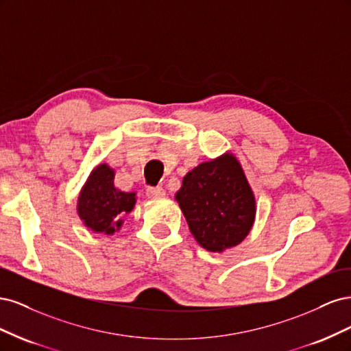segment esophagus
Instances as JSON below:
<instances>
[{
  "label": "esophagus",
  "instance_id": "34e87169",
  "mask_svg": "<svg viewBox=\"0 0 351 351\" xmlns=\"http://www.w3.org/2000/svg\"><path fill=\"white\" fill-rule=\"evenodd\" d=\"M146 195L151 199H159L165 196V190L161 186H155V187H147L146 189Z\"/></svg>",
  "mask_w": 351,
  "mask_h": 351
}]
</instances>
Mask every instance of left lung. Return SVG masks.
Here are the masks:
<instances>
[{
    "instance_id": "obj_1",
    "label": "left lung",
    "mask_w": 351,
    "mask_h": 351,
    "mask_svg": "<svg viewBox=\"0 0 351 351\" xmlns=\"http://www.w3.org/2000/svg\"><path fill=\"white\" fill-rule=\"evenodd\" d=\"M190 232L202 247L224 252L253 226L256 200L237 158L227 152L189 171L176 193Z\"/></svg>"
}]
</instances>
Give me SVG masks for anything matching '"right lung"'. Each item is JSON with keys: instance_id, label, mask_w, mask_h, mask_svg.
I'll return each mask as SVG.
<instances>
[{"instance_id": "obj_1", "label": "right lung", "mask_w": 351, "mask_h": 351, "mask_svg": "<svg viewBox=\"0 0 351 351\" xmlns=\"http://www.w3.org/2000/svg\"><path fill=\"white\" fill-rule=\"evenodd\" d=\"M114 169L99 164L92 169L82 187L77 200V214L83 224L93 232L114 234L123 226V217L132 212L136 193H127L114 186Z\"/></svg>"}]
</instances>
